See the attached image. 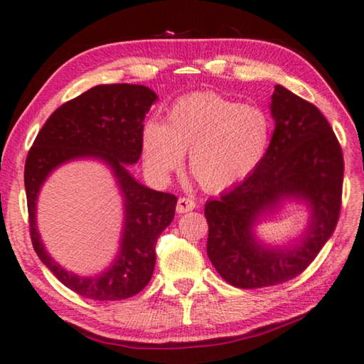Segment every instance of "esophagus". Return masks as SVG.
Returning <instances> with one entry per match:
<instances>
[{
  "mask_svg": "<svg viewBox=\"0 0 364 364\" xmlns=\"http://www.w3.org/2000/svg\"><path fill=\"white\" fill-rule=\"evenodd\" d=\"M196 208V202L193 199H189V197H180L178 199V204H176V212L178 213H186L191 212Z\"/></svg>",
  "mask_w": 364,
  "mask_h": 364,
  "instance_id": "obj_1",
  "label": "esophagus"
}]
</instances>
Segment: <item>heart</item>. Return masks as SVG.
<instances>
[{
  "label": "heart",
  "mask_w": 364,
  "mask_h": 364,
  "mask_svg": "<svg viewBox=\"0 0 364 364\" xmlns=\"http://www.w3.org/2000/svg\"><path fill=\"white\" fill-rule=\"evenodd\" d=\"M271 123L255 106L204 93L176 101L167 122H147L141 134L146 167L167 178L183 162L207 191H223L247 178L268 149Z\"/></svg>",
  "instance_id": "b5f03b06"
}]
</instances>
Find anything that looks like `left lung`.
Here are the masks:
<instances>
[{"label": "left lung", "mask_w": 364, "mask_h": 364, "mask_svg": "<svg viewBox=\"0 0 364 364\" xmlns=\"http://www.w3.org/2000/svg\"><path fill=\"white\" fill-rule=\"evenodd\" d=\"M274 132L258 167L237 186L207 200V255L234 287L294 279L315 260L341 213L343 156L334 132L313 106L281 85L271 96ZM284 200L304 201L311 217L297 242L263 245L253 231Z\"/></svg>", "instance_id": "obj_1"}]
</instances>
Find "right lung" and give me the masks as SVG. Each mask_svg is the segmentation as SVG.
Wrapping results in <instances>:
<instances>
[{
	"label": "right lung",
	"mask_w": 364,
	"mask_h": 364,
	"mask_svg": "<svg viewBox=\"0 0 364 364\" xmlns=\"http://www.w3.org/2000/svg\"><path fill=\"white\" fill-rule=\"evenodd\" d=\"M156 101L157 95L143 85H97L54 110L28 151L23 181L33 249L64 286L86 299L123 300L143 291L156 267L157 237L175 217L176 197L138 183L128 170L141 157L143 122ZM78 158L106 163L124 197L119 254L95 277H78L60 267L36 230L41 186L58 166Z\"/></svg>",
	"instance_id": "obj_1"
}]
</instances>
